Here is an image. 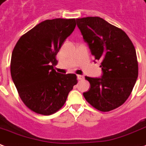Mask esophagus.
<instances>
[{
    "label": "esophagus",
    "mask_w": 146,
    "mask_h": 146,
    "mask_svg": "<svg viewBox=\"0 0 146 146\" xmlns=\"http://www.w3.org/2000/svg\"><path fill=\"white\" fill-rule=\"evenodd\" d=\"M84 76H82V75H77V80H84Z\"/></svg>",
    "instance_id": "1"
}]
</instances>
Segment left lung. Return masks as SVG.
<instances>
[{"mask_svg": "<svg viewBox=\"0 0 146 146\" xmlns=\"http://www.w3.org/2000/svg\"><path fill=\"white\" fill-rule=\"evenodd\" d=\"M76 25L96 60L102 76H85L90 88L84 93L87 102L100 111H110L125 103L139 74L136 52L123 30L99 17L77 18Z\"/></svg>", "mask_w": 146, "mask_h": 146, "instance_id": "left-lung-1", "label": "left lung"}]
</instances>
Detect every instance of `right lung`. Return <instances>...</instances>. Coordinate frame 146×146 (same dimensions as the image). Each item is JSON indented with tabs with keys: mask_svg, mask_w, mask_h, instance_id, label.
I'll return each mask as SVG.
<instances>
[{
	"mask_svg": "<svg viewBox=\"0 0 146 146\" xmlns=\"http://www.w3.org/2000/svg\"><path fill=\"white\" fill-rule=\"evenodd\" d=\"M75 27L74 18L46 20L23 35L13 49L12 80L23 103L37 114L59 111L77 84L76 74H61L53 68L58 52Z\"/></svg>",
	"mask_w": 146,
	"mask_h": 146,
	"instance_id": "add662e5",
	"label": "right lung"
}]
</instances>
